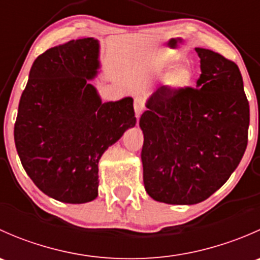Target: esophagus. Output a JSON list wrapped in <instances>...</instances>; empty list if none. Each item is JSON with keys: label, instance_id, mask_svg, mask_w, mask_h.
Returning a JSON list of instances; mask_svg holds the SVG:
<instances>
[{"label": "esophagus", "instance_id": "obj_1", "mask_svg": "<svg viewBox=\"0 0 260 260\" xmlns=\"http://www.w3.org/2000/svg\"><path fill=\"white\" fill-rule=\"evenodd\" d=\"M143 109H145V104H143L142 98H136L135 99V112H136V117H137V119L140 118V115L142 114Z\"/></svg>", "mask_w": 260, "mask_h": 260}]
</instances>
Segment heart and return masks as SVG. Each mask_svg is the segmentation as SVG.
I'll use <instances>...</instances> for the list:
<instances>
[{
  "label": "heart",
  "mask_w": 260,
  "mask_h": 260,
  "mask_svg": "<svg viewBox=\"0 0 260 260\" xmlns=\"http://www.w3.org/2000/svg\"><path fill=\"white\" fill-rule=\"evenodd\" d=\"M171 62L170 65H172ZM191 79V70L186 65H179V67L174 68L170 70L166 75L164 77V81L169 88L171 89H181L183 86L187 85Z\"/></svg>",
  "instance_id": "b5f03b06"
}]
</instances>
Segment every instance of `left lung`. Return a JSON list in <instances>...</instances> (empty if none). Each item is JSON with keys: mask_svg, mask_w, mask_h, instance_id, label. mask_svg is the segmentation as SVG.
<instances>
[{"mask_svg": "<svg viewBox=\"0 0 260 260\" xmlns=\"http://www.w3.org/2000/svg\"><path fill=\"white\" fill-rule=\"evenodd\" d=\"M195 88L159 86L141 115L145 188L153 200L193 205L235 171L248 145L249 103L238 65L196 48Z\"/></svg>", "mask_w": 260, "mask_h": 260, "instance_id": "1", "label": "left lung"}]
</instances>
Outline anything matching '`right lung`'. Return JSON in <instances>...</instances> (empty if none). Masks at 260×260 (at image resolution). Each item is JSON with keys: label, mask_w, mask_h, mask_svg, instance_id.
I'll return each mask as SVG.
<instances>
[{"label": "right lung", "mask_w": 260, "mask_h": 260, "mask_svg": "<svg viewBox=\"0 0 260 260\" xmlns=\"http://www.w3.org/2000/svg\"><path fill=\"white\" fill-rule=\"evenodd\" d=\"M99 41L72 40L36 57L21 95L15 145L26 174L44 193L67 204L98 196L102 154L136 125L133 99L103 103Z\"/></svg>", "instance_id": "obj_1"}]
</instances>
